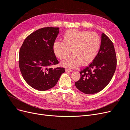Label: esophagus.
Instances as JSON below:
<instances>
[{"label": "esophagus", "instance_id": "1", "mask_svg": "<svg viewBox=\"0 0 130 130\" xmlns=\"http://www.w3.org/2000/svg\"><path fill=\"white\" fill-rule=\"evenodd\" d=\"M66 72H73V70H71V69H66Z\"/></svg>", "mask_w": 130, "mask_h": 130}]
</instances>
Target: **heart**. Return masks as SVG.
<instances>
[{"label": "heart", "mask_w": 130, "mask_h": 130, "mask_svg": "<svg viewBox=\"0 0 130 130\" xmlns=\"http://www.w3.org/2000/svg\"><path fill=\"white\" fill-rule=\"evenodd\" d=\"M100 46V40L98 35L86 30L71 29L66 31L63 36V42L57 41L53 44L55 55L62 60L61 65L68 68H75L81 63L89 64L94 60Z\"/></svg>", "instance_id": "1"}]
</instances>
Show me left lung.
<instances>
[{"label": "left lung", "mask_w": 130, "mask_h": 130, "mask_svg": "<svg viewBox=\"0 0 130 130\" xmlns=\"http://www.w3.org/2000/svg\"><path fill=\"white\" fill-rule=\"evenodd\" d=\"M117 56L111 40L103 33L99 52L94 60L80 72V80L75 83L81 92L95 94L105 88L115 73Z\"/></svg>", "instance_id": "1"}]
</instances>
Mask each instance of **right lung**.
Returning <instances> with one entry per match:
<instances>
[{"mask_svg":"<svg viewBox=\"0 0 130 130\" xmlns=\"http://www.w3.org/2000/svg\"><path fill=\"white\" fill-rule=\"evenodd\" d=\"M59 33V27H46L27 36L19 50V66L26 83L38 90L54 87L64 68L53 69L58 61L53 50V44Z\"/></svg>","mask_w":130,"mask_h":130,"instance_id":"obj_1","label":"right lung"}]
</instances>
